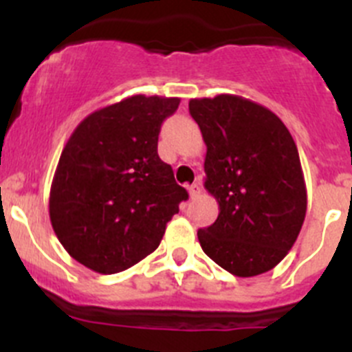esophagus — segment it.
Returning <instances> with one entry per match:
<instances>
[{
	"label": "esophagus",
	"instance_id": "esophagus-1",
	"mask_svg": "<svg viewBox=\"0 0 352 352\" xmlns=\"http://www.w3.org/2000/svg\"><path fill=\"white\" fill-rule=\"evenodd\" d=\"M187 189H189V194H190V197H192V199H196V197L201 196L202 186H201V182H194V184H190V186L187 187Z\"/></svg>",
	"mask_w": 352,
	"mask_h": 352
}]
</instances>
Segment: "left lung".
I'll use <instances>...</instances> for the list:
<instances>
[{
  "instance_id": "obj_1",
  "label": "left lung",
  "mask_w": 352,
  "mask_h": 352,
  "mask_svg": "<svg viewBox=\"0 0 352 352\" xmlns=\"http://www.w3.org/2000/svg\"><path fill=\"white\" fill-rule=\"evenodd\" d=\"M189 112L208 146L204 187L219 214L197 232L209 258L239 278L279 264L307 214L298 148L271 110L236 97L192 98Z\"/></svg>"
}]
</instances>
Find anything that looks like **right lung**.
<instances>
[{
	"mask_svg": "<svg viewBox=\"0 0 352 352\" xmlns=\"http://www.w3.org/2000/svg\"><path fill=\"white\" fill-rule=\"evenodd\" d=\"M179 104L134 95L90 113L67 140L49 216L59 242L85 267L116 274L143 261L189 199L158 156L162 124Z\"/></svg>",
	"mask_w": 352,
	"mask_h": 352,
	"instance_id": "obj_1",
	"label": "right lung"
}]
</instances>
